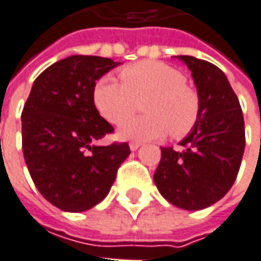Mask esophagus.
I'll use <instances>...</instances> for the list:
<instances>
[{"label": "esophagus", "mask_w": 261, "mask_h": 261, "mask_svg": "<svg viewBox=\"0 0 261 261\" xmlns=\"http://www.w3.org/2000/svg\"><path fill=\"white\" fill-rule=\"evenodd\" d=\"M139 148H140V143H137V142H131V143H130L131 151H137Z\"/></svg>", "instance_id": "1"}]
</instances>
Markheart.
<instances>
[{"instance_id":"b5f03b06","label":"heart","mask_w":261,"mask_h":261,"mask_svg":"<svg viewBox=\"0 0 261 261\" xmlns=\"http://www.w3.org/2000/svg\"><path fill=\"white\" fill-rule=\"evenodd\" d=\"M121 79L106 74L94 85L92 100L98 113L110 124H121L134 111L135 98L149 93L148 115L121 125L118 137L145 142L172 133L184 137L193 130L200 115V98L185 83L184 73L161 61H140L122 68Z\"/></svg>"}]
</instances>
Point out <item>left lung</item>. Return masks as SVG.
<instances>
[{
  "label": "left lung",
  "mask_w": 261,
  "mask_h": 261,
  "mask_svg": "<svg viewBox=\"0 0 261 261\" xmlns=\"http://www.w3.org/2000/svg\"><path fill=\"white\" fill-rule=\"evenodd\" d=\"M190 70L200 98V115L179 145L161 148L154 182L161 196L185 211H200L221 200L238 176L245 149V124L239 100L214 64L175 57Z\"/></svg>",
  "instance_id": "8db88e82"
}]
</instances>
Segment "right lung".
Here are the masks:
<instances>
[{
	"instance_id": "right-lung-1",
	"label": "right lung",
	"mask_w": 261,
	"mask_h": 261,
	"mask_svg": "<svg viewBox=\"0 0 261 261\" xmlns=\"http://www.w3.org/2000/svg\"><path fill=\"white\" fill-rule=\"evenodd\" d=\"M121 62L73 55L37 77L22 112V149L40 194L65 212H85L109 194L127 143L95 145L113 131L92 100L95 82Z\"/></svg>"
}]
</instances>
